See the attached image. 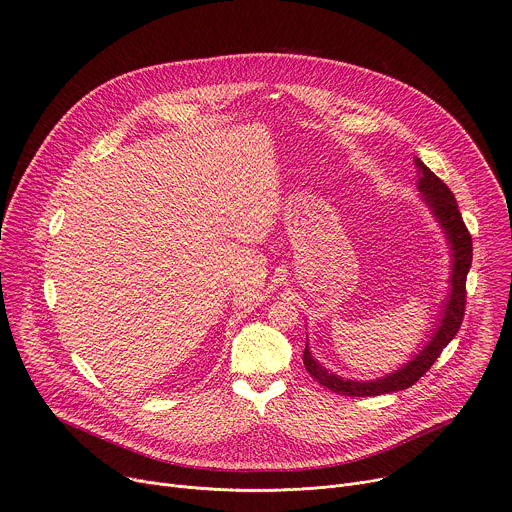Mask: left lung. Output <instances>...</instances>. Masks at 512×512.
<instances>
[{
    "instance_id": "obj_1",
    "label": "left lung",
    "mask_w": 512,
    "mask_h": 512,
    "mask_svg": "<svg viewBox=\"0 0 512 512\" xmlns=\"http://www.w3.org/2000/svg\"><path fill=\"white\" fill-rule=\"evenodd\" d=\"M417 166V188L421 192L423 202L431 209L439 225L443 227V233L451 245V279H449V293L447 301L441 305V318L439 324L431 336V340L404 364L394 374H388L380 380H368V382H356V380H344L324 366H320L314 356L310 354V348L305 346L303 362L308 374L324 388L350 396V398H368V396H382L390 392H400L413 386L439 358L443 348L455 338V334L461 328L463 316H465V303H467V273L471 269L473 261V241L467 225L463 223V217L459 213V207L455 202L453 192L419 160H413Z\"/></svg>"
}]
</instances>
